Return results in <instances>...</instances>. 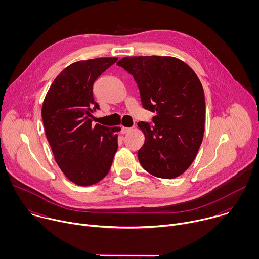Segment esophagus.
Here are the masks:
<instances>
[{
	"instance_id": "esophagus-1",
	"label": "esophagus",
	"mask_w": 259,
	"mask_h": 259,
	"mask_svg": "<svg viewBox=\"0 0 259 259\" xmlns=\"http://www.w3.org/2000/svg\"><path fill=\"white\" fill-rule=\"evenodd\" d=\"M132 130V128H129V127H122L121 128V133L122 134H126V133H128L129 131H131Z\"/></svg>"
}]
</instances>
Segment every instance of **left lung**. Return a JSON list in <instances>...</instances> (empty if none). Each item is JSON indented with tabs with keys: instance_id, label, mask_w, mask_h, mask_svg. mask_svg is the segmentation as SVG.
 <instances>
[{
	"instance_id": "left-lung-1",
	"label": "left lung",
	"mask_w": 259,
	"mask_h": 259,
	"mask_svg": "<svg viewBox=\"0 0 259 259\" xmlns=\"http://www.w3.org/2000/svg\"><path fill=\"white\" fill-rule=\"evenodd\" d=\"M117 64L133 76L153 125L139 122L144 170L160 178L181 175L194 162L205 130V95L196 72L171 56H127Z\"/></svg>"
}]
</instances>
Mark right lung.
<instances>
[{
    "mask_svg": "<svg viewBox=\"0 0 259 259\" xmlns=\"http://www.w3.org/2000/svg\"><path fill=\"white\" fill-rule=\"evenodd\" d=\"M118 60L100 57L73 62L51 84L42 106L46 137L63 174L78 186L100 181L112 167L120 127L92 125L99 109L93 85Z\"/></svg>",
    "mask_w": 259,
    "mask_h": 259,
    "instance_id": "obj_1",
    "label": "right lung"
}]
</instances>
